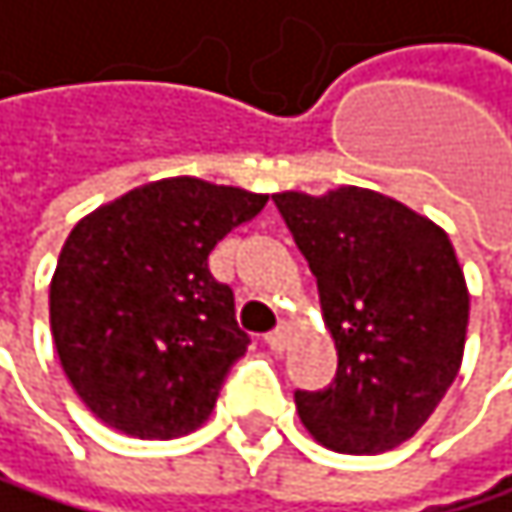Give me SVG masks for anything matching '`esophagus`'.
Listing matches in <instances>:
<instances>
[{"label": "esophagus", "mask_w": 512, "mask_h": 512, "mask_svg": "<svg viewBox=\"0 0 512 512\" xmlns=\"http://www.w3.org/2000/svg\"><path fill=\"white\" fill-rule=\"evenodd\" d=\"M264 341H267V347H270V350L282 353V350H285V344H288V325H285V322H282V325H276Z\"/></svg>", "instance_id": "esophagus-1"}]
</instances>
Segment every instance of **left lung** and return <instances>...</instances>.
<instances>
[{"label":"left lung","instance_id":"1","mask_svg":"<svg viewBox=\"0 0 512 512\" xmlns=\"http://www.w3.org/2000/svg\"><path fill=\"white\" fill-rule=\"evenodd\" d=\"M307 258L338 375L298 390L301 424L325 448L378 455L411 439L458 378L470 294L442 227L362 187L276 193Z\"/></svg>","mask_w":512,"mask_h":512}]
</instances>
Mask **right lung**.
Returning <instances> with one entry per match:
<instances>
[{
  "mask_svg": "<svg viewBox=\"0 0 512 512\" xmlns=\"http://www.w3.org/2000/svg\"><path fill=\"white\" fill-rule=\"evenodd\" d=\"M267 205L199 178L137 187L82 218L48 291L64 375L94 418L137 439L202 427L248 350L208 254Z\"/></svg>",
  "mask_w": 512,
  "mask_h": 512,
  "instance_id": "right-lung-1",
  "label": "right lung"
}]
</instances>
